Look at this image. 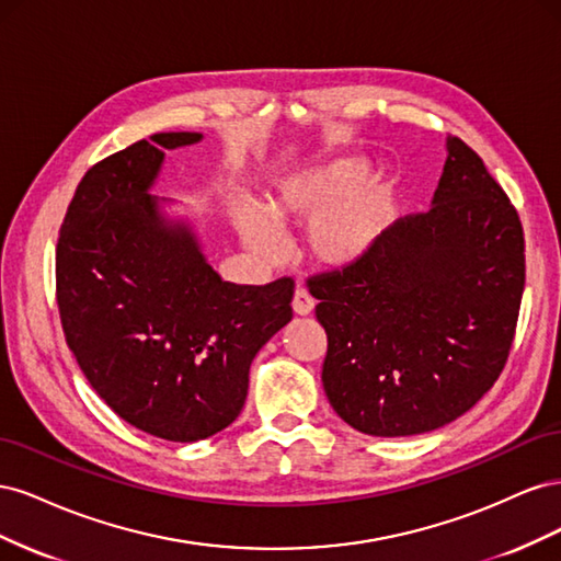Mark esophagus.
Instances as JSON below:
<instances>
[{
  "label": "esophagus",
  "instance_id": "esophagus-1",
  "mask_svg": "<svg viewBox=\"0 0 561 561\" xmlns=\"http://www.w3.org/2000/svg\"><path fill=\"white\" fill-rule=\"evenodd\" d=\"M313 307H316V299L304 290V287H297L295 290V297H293V309H295V313L297 316H309L311 311H313Z\"/></svg>",
  "mask_w": 561,
  "mask_h": 561
}]
</instances>
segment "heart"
<instances>
[{
  "label": "heart",
  "mask_w": 561,
  "mask_h": 561,
  "mask_svg": "<svg viewBox=\"0 0 561 561\" xmlns=\"http://www.w3.org/2000/svg\"><path fill=\"white\" fill-rule=\"evenodd\" d=\"M367 161L339 157L283 178L268 194L266 217L239 210L248 245L274 260L280 254L278 229L309 225L307 245L325 266H351L377 248L393 217L398 184L388 175H366Z\"/></svg>",
  "instance_id": "heart-1"
}]
</instances>
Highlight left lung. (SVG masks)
<instances>
[{"instance_id": "8db88e82", "label": "left lung", "mask_w": 561, "mask_h": 561, "mask_svg": "<svg viewBox=\"0 0 561 561\" xmlns=\"http://www.w3.org/2000/svg\"><path fill=\"white\" fill-rule=\"evenodd\" d=\"M307 285L328 332L332 410L367 435L428 433L466 414L511 355L519 215L478 151L449 135L431 210L398 219L363 262Z\"/></svg>"}]
</instances>
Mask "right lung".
Here are the masks:
<instances>
[{
    "label": "right lung",
    "instance_id": "add662e5",
    "mask_svg": "<svg viewBox=\"0 0 561 561\" xmlns=\"http://www.w3.org/2000/svg\"><path fill=\"white\" fill-rule=\"evenodd\" d=\"M198 140L154 133L89 168L56 248L60 322L81 371L130 426L171 443L236 421L252 358L293 320V278L222 280L192 229L165 222L147 194L163 149Z\"/></svg>",
    "mask_w": 561,
    "mask_h": 561
}]
</instances>
